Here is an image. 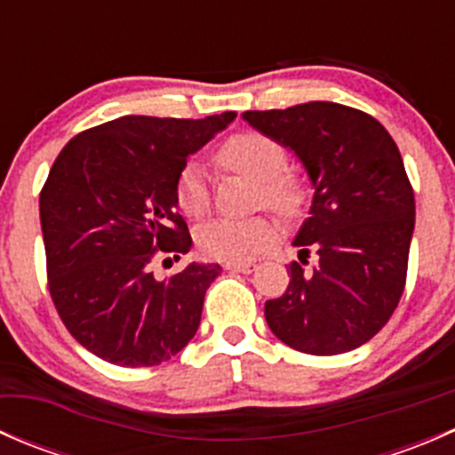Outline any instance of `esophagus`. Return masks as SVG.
<instances>
[{
    "mask_svg": "<svg viewBox=\"0 0 455 455\" xmlns=\"http://www.w3.org/2000/svg\"><path fill=\"white\" fill-rule=\"evenodd\" d=\"M224 268H227V270H235V273L249 275V273H253V270L257 268V264H255V261H227V264H224Z\"/></svg>",
    "mask_w": 455,
    "mask_h": 455,
    "instance_id": "esophagus-1",
    "label": "esophagus"
}]
</instances>
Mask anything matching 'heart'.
Returning <instances> with one entry per match:
<instances>
[{"label":"heart","instance_id":"b5f03b06","mask_svg":"<svg viewBox=\"0 0 455 455\" xmlns=\"http://www.w3.org/2000/svg\"><path fill=\"white\" fill-rule=\"evenodd\" d=\"M218 163L227 172L257 182L255 206H268L282 218H295L306 204L304 180L286 172L288 154L277 140L261 132H242L224 140ZM178 209L189 218H204L211 206L206 172L198 163H187L176 180ZM277 235V227L266 215L246 220H211L196 233L200 253L218 261H242L255 257Z\"/></svg>","mask_w":455,"mask_h":455}]
</instances>
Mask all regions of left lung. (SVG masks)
Here are the masks:
<instances>
[{
  "instance_id": "obj_1",
  "label": "left lung",
  "mask_w": 455,
  "mask_h": 455,
  "mask_svg": "<svg viewBox=\"0 0 455 455\" xmlns=\"http://www.w3.org/2000/svg\"><path fill=\"white\" fill-rule=\"evenodd\" d=\"M242 118L295 151L315 189L292 242L302 264L292 261L286 292L266 301L268 328L315 356L363 346L405 291L416 202L396 142L374 116L328 100ZM310 250L317 261L308 271Z\"/></svg>"
}]
</instances>
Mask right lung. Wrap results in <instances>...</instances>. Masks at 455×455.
Segmentation results:
<instances>
[{"instance_id":"obj_1","label":"right lung","mask_w":455,"mask_h":455,"mask_svg":"<svg viewBox=\"0 0 455 455\" xmlns=\"http://www.w3.org/2000/svg\"><path fill=\"white\" fill-rule=\"evenodd\" d=\"M233 118L121 116L81 132L54 160L39 196L48 291L63 325L99 359L149 368L194 339L222 268L194 261L158 282L151 261L191 249L178 173Z\"/></svg>"}]
</instances>
